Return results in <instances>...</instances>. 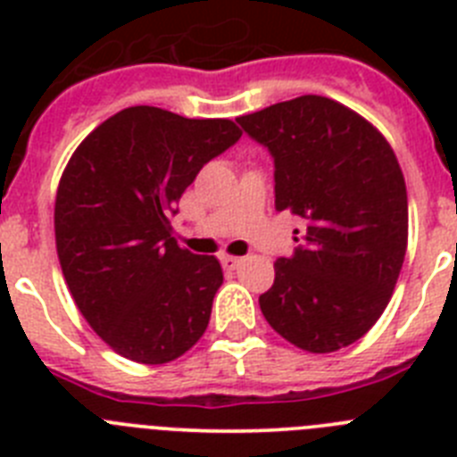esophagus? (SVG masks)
Instances as JSON below:
<instances>
[{
  "instance_id": "obj_1",
  "label": "esophagus",
  "mask_w": 457,
  "mask_h": 457,
  "mask_svg": "<svg viewBox=\"0 0 457 457\" xmlns=\"http://www.w3.org/2000/svg\"><path fill=\"white\" fill-rule=\"evenodd\" d=\"M221 265H224V270H236L242 265V258L237 256H221Z\"/></svg>"
}]
</instances>
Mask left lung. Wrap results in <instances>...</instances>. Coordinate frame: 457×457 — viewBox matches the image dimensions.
Here are the masks:
<instances>
[{"label": "left lung", "mask_w": 457, "mask_h": 457, "mask_svg": "<svg viewBox=\"0 0 457 457\" xmlns=\"http://www.w3.org/2000/svg\"><path fill=\"white\" fill-rule=\"evenodd\" d=\"M237 123L272 155L274 208L306 221L302 245L277 258L272 288L258 297L265 320L306 353L345 348L382 316L405 261L398 160L369 120L322 96Z\"/></svg>", "instance_id": "8db88e82"}]
</instances>
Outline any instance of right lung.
Segmentation results:
<instances>
[{
    "instance_id": "add662e5",
    "label": "right lung",
    "mask_w": 457,
    "mask_h": 457,
    "mask_svg": "<svg viewBox=\"0 0 457 457\" xmlns=\"http://www.w3.org/2000/svg\"><path fill=\"white\" fill-rule=\"evenodd\" d=\"M240 135L233 120L139 104L72 153L54 204L59 263L93 332L125 359L167 364L204 337L224 272L215 256L180 247L171 217Z\"/></svg>"
}]
</instances>
